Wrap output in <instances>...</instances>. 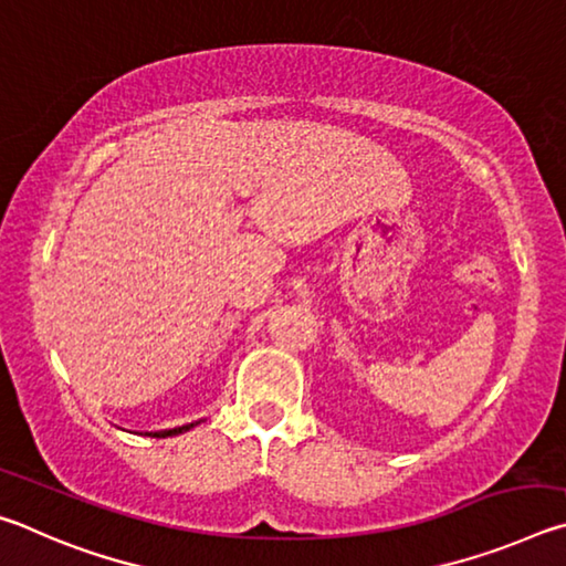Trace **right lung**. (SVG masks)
<instances>
[{"instance_id":"add662e5","label":"right lung","mask_w":566,"mask_h":566,"mask_svg":"<svg viewBox=\"0 0 566 566\" xmlns=\"http://www.w3.org/2000/svg\"><path fill=\"white\" fill-rule=\"evenodd\" d=\"M199 421H191V424H181V427H175V429H161V432H145L147 437H157V439H165V437H175V434H185L189 432L191 427H197Z\"/></svg>"}]
</instances>
